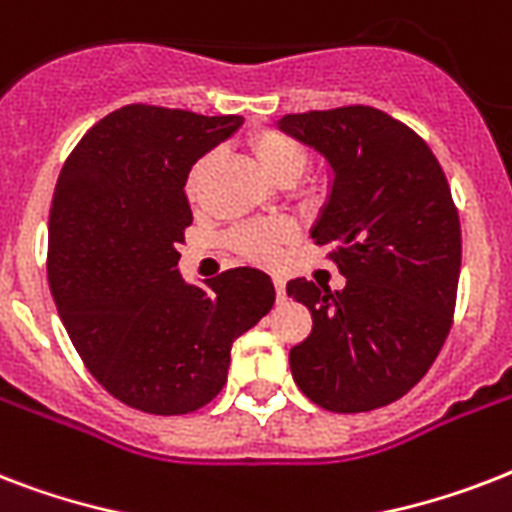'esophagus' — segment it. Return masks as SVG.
Wrapping results in <instances>:
<instances>
[{
  "instance_id": "obj_1",
  "label": "esophagus",
  "mask_w": 512,
  "mask_h": 512,
  "mask_svg": "<svg viewBox=\"0 0 512 512\" xmlns=\"http://www.w3.org/2000/svg\"><path fill=\"white\" fill-rule=\"evenodd\" d=\"M273 287H276V297L279 300H287V281L281 279V276H273Z\"/></svg>"
}]
</instances>
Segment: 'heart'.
<instances>
[{
    "label": "heart",
    "mask_w": 512,
    "mask_h": 512,
    "mask_svg": "<svg viewBox=\"0 0 512 512\" xmlns=\"http://www.w3.org/2000/svg\"><path fill=\"white\" fill-rule=\"evenodd\" d=\"M249 148L255 154V162L260 164V170L265 172V177H271L273 183H295L297 177L303 175L305 167H308V148H305L303 140H297L295 135L281 130H260L249 138ZM209 164L212 159L204 156L199 162L193 164L191 172H188V180H185V191L191 199H199L201 185H204V177H207ZM292 239V225L289 223H255V225H241L228 236L231 247L236 252H241L249 260H260V263H268L273 257L279 255V249Z\"/></svg>",
    "instance_id": "obj_1"
}]
</instances>
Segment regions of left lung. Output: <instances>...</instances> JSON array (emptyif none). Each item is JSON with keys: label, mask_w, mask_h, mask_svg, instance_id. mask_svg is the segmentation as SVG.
I'll return each instance as SVG.
<instances>
[{"label": "left lung", "mask_w": 512, "mask_h": 512, "mask_svg": "<svg viewBox=\"0 0 512 512\" xmlns=\"http://www.w3.org/2000/svg\"><path fill=\"white\" fill-rule=\"evenodd\" d=\"M279 130L329 164L311 236L329 244L345 287L292 279L313 316L289 350L297 388L327 412H372L417 385L452 329L460 215L428 143L369 106L287 114Z\"/></svg>", "instance_id": "left-lung-1"}]
</instances>
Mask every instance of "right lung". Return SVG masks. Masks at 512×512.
Masks as SVG:
<instances>
[{
  "label": "right lung",
  "mask_w": 512,
  "mask_h": 512,
  "mask_svg": "<svg viewBox=\"0 0 512 512\" xmlns=\"http://www.w3.org/2000/svg\"><path fill=\"white\" fill-rule=\"evenodd\" d=\"M241 116L124 106L84 135L50 207L47 279L92 377L122 404L188 414L223 390L231 345L273 308L268 273L231 268L204 287L177 271L193 215L185 180Z\"/></svg>",
  "instance_id": "obj_1"
}]
</instances>
